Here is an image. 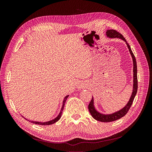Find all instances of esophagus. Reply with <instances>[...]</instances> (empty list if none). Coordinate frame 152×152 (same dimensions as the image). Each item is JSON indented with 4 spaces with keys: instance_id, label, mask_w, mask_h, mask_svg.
Instances as JSON below:
<instances>
[{
    "instance_id": "1",
    "label": "esophagus",
    "mask_w": 152,
    "mask_h": 152,
    "mask_svg": "<svg viewBox=\"0 0 152 152\" xmlns=\"http://www.w3.org/2000/svg\"><path fill=\"white\" fill-rule=\"evenodd\" d=\"M79 88H81V87H82V86H79Z\"/></svg>"
}]
</instances>
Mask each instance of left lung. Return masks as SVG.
<instances>
[{"label": "left lung", "instance_id": "left-lung-1", "mask_svg": "<svg viewBox=\"0 0 152 152\" xmlns=\"http://www.w3.org/2000/svg\"><path fill=\"white\" fill-rule=\"evenodd\" d=\"M106 35L107 37L110 39H120L123 40L124 42H126L127 46L129 50V53L131 55V57L132 58L133 61V86H132V92L131 97L129 99L127 103L126 104L124 107H123L120 110H118L117 112H115L110 114H104L99 112L96 110L94 104V98L93 97L92 98V99L91 102L89 104L88 108L89 111L91 115V116L93 117L96 121H98L100 122H110L117 121L118 119L123 117L124 115H126V114L127 113V112L129 110L130 107L132 104L133 100H134L135 96L137 93V64L136 58L134 54L132 52V50L131 49V47L129 45L127 42L126 40L124 37L123 35L121 34H119L116 30H107L106 31Z\"/></svg>", "mask_w": 152, "mask_h": 152}]
</instances>
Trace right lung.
<instances>
[{
  "label": "right lung",
  "mask_w": 152,
  "mask_h": 152,
  "mask_svg": "<svg viewBox=\"0 0 152 152\" xmlns=\"http://www.w3.org/2000/svg\"><path fill=\"white\" fill-rule=\"evenodd\" d=\"M69 96V95L68 96H66L65 98H64V99L63 101V104H62V107H61V109L60 110V112H59V113L58 114V115L54 119H53V120L51 121H48V122H38V121H30V120H28V118H26L25 117H24L26 120H27L28 121L30 122L31 123H34V124H38V125H41V126H48V125H51V124H53L54 123H56V122H58L59 119H60L61 117V114H62V112H63V108H64V106H65V102L66 101V99L68 98V97Z\"/></svg>",
  "instance_id": "obj_1"
}]
</instances>
